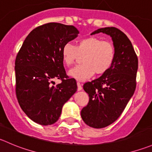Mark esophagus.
Masks as SVG:
<instances>
[{
    "mask_svg": "<svg viewBox=\"0 0 152 152\" xmlns=\"http://www.w3.org/2000/svg\"><path fill=\"white\" fill-rule=\"evenodd\" d=\"M77 90L78 91H82V84L80 83V82H77Z\"/></svg>",
    "mask_w": 152,
    "mask_h": 152,
    "instance_id": "1",
    "label": "esophagus"
}]
</instances>
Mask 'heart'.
Returning a JSON list of instances; mask_svg holds the SVG:
<instances>
[{"label":"heart","mask_w":152,"mask_h":152,"mask_svg":"<svg viewBox=\"0 0 152 152\" xmlns=\"http://www.w3.org/2000/svg\"><path fill=\"white\" fill-rule=\"evenodd\" d=\"M79 55L82 57L83 64L70 69L68 74L73 79L83 81L94 74H104L113 64L115 58V48L113 44L95 36L81 39L75 46L66 43L61 49V58L64 64L70 66Z\"/></svg>","instance_id":"heart-1"}]
</instances>
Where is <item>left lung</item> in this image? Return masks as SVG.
Instances as JSON below:
<instances>
[{
	"instance_id": "left-lung-1",
	"label": "left lung",
	"mask_w": 152,
	"mask_h": 152,
	"mask_svg": "<svg viewBox=\"0 0 152 152\" xmlns=\"http://www.w3.org/2000/svg\"><path fill=\"white\" fill-rule=\"evenodd\" d=\"M102 33L111 37L115 58L110 68L99 78L83 85L89 96L81 117L88 126L102 129L120 117L136 88L138 59L132 42L115 27L100 28L91 35Z\"/></svg>"
}]
</instances>
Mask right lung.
Wrapping results in <instances>:
<instances>
[{
    "mask_svg": "<svg viewBox=\"0 0 152 152\" xmlns=\"http://www.w3.org/2000/svg\"><path fill=\"white\" fill-rule=\"evenodd\" d=\"M79 33L70 25H42L29 32L16 56L18 101L26 115L38 124L55 123L64 103L77 91L75 79L66 76L61 49ZM54 79L62 82L53 86Z\"/></svg>",
    "mask_w": 152,
    "mask_h": 152,
    "instance_id": "obj_1",
    "label": "right lung"
}]
</instances>
